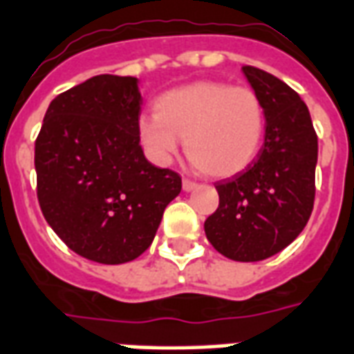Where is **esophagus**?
I'll return each mask as SVG.
<instances>
[{"instance_id": "obj_1", "label": "esophagus", "mask_w": 354, "mask_h": 354, "mask_svg": "<svg viewBox=\"0 0 354 354\" xmlns=\"http://www.w3.org/2000/svg\"><path fill=\"white\" fill-rule=\"evenodd\" d=\"M182 187H183V191H195L196 187H198V183L196 182H193V180H187V178H183V182H182Z\"/></svg>"}]
</instances>
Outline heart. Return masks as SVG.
Instances as JSON below:
<instances>
[{"instance_id": "obj_1", "label": "heart", "mask_w": 354, "mask_h": 354, "mask_svg": "<svg viewBox=\"0 0 354 354\" xmlns=\"http://www.w3.org/2000/svg\"><path fill=\"white\" fill-rule=\"evenodd\" d=\"M156 115L137 124L142 147L158 163H169L185 139L189 161L207 176L241 172L260 152L266 109L249 87L223 81H195L161 94Z\"/></svg>"}]
</instances>
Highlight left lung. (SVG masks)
<instances>
[{
  "mask_svg": "<svg viewBox=\"0 0 354 354\" xmlns=\"http://www.w3.org/2000/svg\"><path fill=\"white\" fill-rule=\"evenodd\" d=\"M243 74L266 109V141L245 171L215 183L219 207L204 223L213 249L260 261L286 249L310 219L315 198L317 135L301 96L254 66Z\"/></svg>",
  "mask_w": 354,
  "mask_h": 354,
  "instance_id": "obj_1",
  "label": "left lung"
}]
</instances>
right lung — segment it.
I'll return each mask as SVG.
<instances>
[{
	"instance_id": "obj_1",
	"label": "right lung",
	"mask_w": 354,
	"mask_h": 354,
	"mask_svg": "<svg viewBox=\"0 0 354 354\" xmlns=\"http://www.w3.org/2000/svg\"><path fill=\"white\" fill-rule=\"evenodd\" d=\"M131 75H94L59 94L35 142L37 196L48 225L75 254L117 266L152 245L182 178L152 165L137 131Z\"/></svg>"
}]
</instances>
